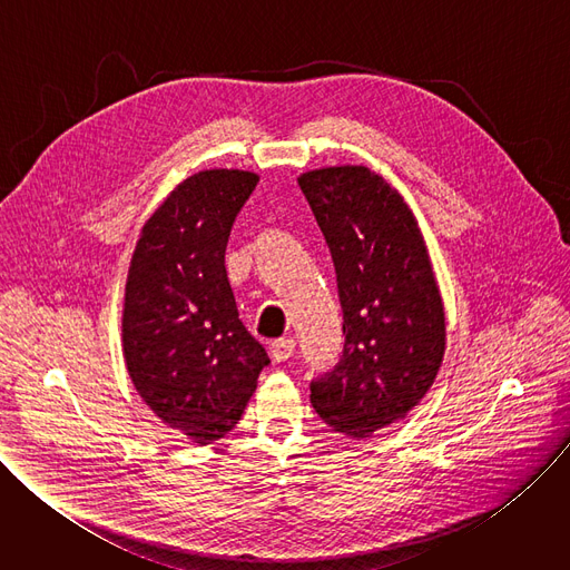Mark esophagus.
Wrapping results in <instances>:
<instances>
[{
    "label": "esophagus",
    "mask_w": 570,
    "mask_h": 570,
    "mask_svg": "<svg viewBox=\"0 0 570 570\" xmlns=\"http://www.w3.org/2000/svg\"><path fill=\"white\" fill-rule=\"evenodd\" d=\"M295 352V341L293 338H282V341H275L271 345V356L275 363H282V361H288Z\"/></svg>",
    "instance_id": "1"
}]
</instances>
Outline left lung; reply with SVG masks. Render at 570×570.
<instances>
[{
	"instance_id": "1",
	"label": "left lung",
	"mask_w": 570,
	"mask_h": 570,
	"mask_svg": "<svg viewBox=\"0 0 570 570\" xmlns=\"http://www.w3.org/2000/svg\"><path fill=\"white\" fill-rule=\"evenodd\" d=\"M297 185L332 253L345 334L341 363L311 383V405L363 440L431 390L446 350L440 286L417 218L379 174L324 167Z\"/></svg>"
}]
</instances>
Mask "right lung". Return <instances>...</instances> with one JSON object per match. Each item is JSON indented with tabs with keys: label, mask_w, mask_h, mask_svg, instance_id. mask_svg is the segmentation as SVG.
<instances>
[{
	"label": "right lung",
	"mask_w": 570,
	"mask_h": 570,
	"mask_svg": "<svg viewBox=\"0 0 570 570\" xmlns=\"http://www.w3.org/2000/svg\"><path fill=\"white\" fill-rule=\"evenodd\" d=\"M259 176L207 169L144 223L121 315L128 376L169 429L205 446L236 426L268 365L238 320L225 273L232 223Z\"/></svg>",
	"instance_id": "right-lung-1"
}]
</instances>
